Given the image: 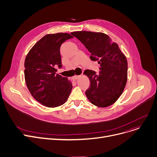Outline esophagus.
<instances>
[{"instance_id":"esophagus-1","label":"esophagus","mask_w":157,"mask_h":157,"mask_svg":"<svg viewBox=\"0 0 157 157\" xmlns=\"http://www.w3.org/2000/svg\"><path fill=\"white\" fill-rule=\"evenodd\" d=\"M79 77H80V76H73V77L72 78V79L73 81H76V80L78 79Z\"/></svg>"}]
</instances>
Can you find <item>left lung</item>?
<instances>
[{"label":"left lung","mask_w":157,"mask_h":157,"mask_svg":"<svg viewBox=\"0 0 157 157\" xmlns=\"http://www.w3.org/2000/svg\"><path fill=\"white\" fill-rule=\"evenodd\" d=\"M91 53L90 59L100 65L98 74L86 69L90 81L85 94L94 105L105 108L114 104L124 90L127 81L128 63L118 45L104 33L88 31L72 32Z\"/></svg>","instance_id":"left-lung-1"}]
</instances>
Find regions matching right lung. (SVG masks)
Segmentation results:
<instances>
[{"label":"right lung","instance_id":"obj_1","mask_svg":"<svg viewBox=\"0 0 157 157\" xmlns=\"http://www.w3.org/2000/svg\"><path fill=\"white\" fill-rule=\"evenodd\" d=\"M72 37L67 33L47 34L37 41L25 58L24 73L27 86L36 101L49 108L63 104L72 89L67 78L56 74L55 69L62 65V44Z\"/></svg>","mask_w":157,"mask_h":157}]
</instances>
